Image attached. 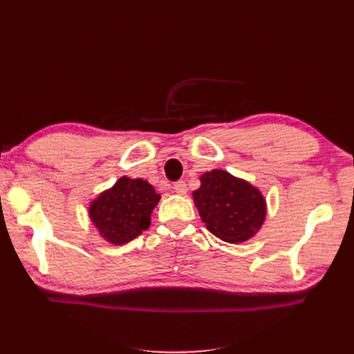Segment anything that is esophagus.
<instances>
[{"mask_svg": "<svg viewBox=\"0 0 354 354\" xmlns=\"http://www.w3.org/2000/svg\"><path fill=\"white\" fill-rule=\"evenodd\" d=\"M174 192H176V194H178V195H185L186 194V192H187V186H186V183H185V181H176V183H174Z\"/></svg>", "mask_w": 354, "mask_h": 354, "instance_id": "34e87169", "label": "esophagus"}]
</instances>
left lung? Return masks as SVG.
Listing matches in <instances>:
<instances>
[{"instance_id":"obj_1","label":"left lung","mask_w":354,"mask_h":354,"mask_svg":"<svg viewBox=\"0 0 354 354\" xmlns=\"http://www.w3.org/2000/svg\"><path fill=\"white\" fill-rule=\"evenodd\" d=\"M194 201L207 229L229 243L252 238L266 218L261 192L223 169L201 176V187L194 192Z\"/></svg>"}]
</instances>
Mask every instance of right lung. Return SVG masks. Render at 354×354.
<instances>
[{"label": "right lung", "mask_w": 354, "mask_h": 354, "mask_svg": "<svg viewBox=\"0 0 354 354\" xmlns=\"http://www.w3.org/2000/svg\"><path fill=\"white\" fill-rule=\"evenodd\" d=\"M159 199L146 180L121 177L113 187L91 202L88 214L102 238L122 245L151 226V214Z\"/></svg>", "instance_id": "1"}]
</instances>
